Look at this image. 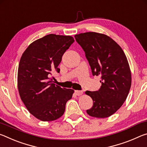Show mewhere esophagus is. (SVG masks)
<instances>
[{
	"mask_svg": "<svg viewBox=\"0 0 147 147\" xmlns=\"http://www.w3.org/2000/svg\"><path fill=\"white\" fill-rule=\"evenodd\" d=\"M74 93L76 94V95L78 96H80L82 94H83V91H78V90H76L74 91Z\"/></svg>",
	"mask_w": 147,
	"mask_h": 147,
	"instance_id": "esophagus-1",
	"label": "esophagus"
}]
</instances>
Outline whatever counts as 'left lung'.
<instances>
[{
    "instance_id": "obj_1",
    "label": "left lung",
    "mask_w": 147,
    "mask_h": 147,
    "mask_svg": "<svg viewBox=\"0 0 147 147\" xmlns=\"http://www.w3.org/2000/svg\"><path fill=\"white\" fill-rule=\"evenodd\" d=\"M74 38L85 52L93 75L101 76L98 91H86L93 102L87 113L108 117L121 108L130 91L131 76L127 58L121 47L105 34L86 32Z\"/></svg>"
}]
</instances>
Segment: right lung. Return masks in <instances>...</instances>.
Returning <instances> with one entry per match:
<instances>
[{
  "label": "right lung",
  "instance_id": "add662e5",
  "mask_svg": "<svg viewBox=\"0 0 147 147\" xmlns=\"http://www.w3.org/2000/svg\"><path fill=\"white\" fill-rule=\"evenodd\" d=\"M74 38L49 34L32 43L20 59L17 87L20 97L32 115L42 121L56 120L63 115L74 90L55 85L50 78Z\"/></svg>",
  "mask_w": 147,
  "mask_h": 147
}]
</instances>
